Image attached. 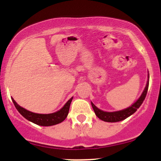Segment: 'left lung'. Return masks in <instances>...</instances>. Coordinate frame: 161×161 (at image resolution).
<instances>
[{"label":"left lung","mask_w":161,"mask_h":161,"mask_svg":"<svg viewBox=\"0 0 161 161\" xmlns=\"http://www.w3.org/2000/svg\"><path fill=\"white\" fill-rule=\"evenodd\" d=\"M148 85H149V74H148V80H147V84H146L145 88L142 92V95L138 98L133 104L131 105L129 108L124 109V110H119V111L115 112H105L103 110H100L95 106L93 103L92 102V106L93 108L94 111H95L96 116L99 118L101 120L105 122H109V123H116V122H119L123 120V119H126L129 116L133 114L136 110L139 108L142 103H143L144 100H145L146 95H147V89H148Z\"/></svg>","instance_id":"1"}]
</instances>
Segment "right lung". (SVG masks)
Instances as JSON below:
<instances>
[{
  "label": "right lung",
  "mask_w": 161,
  "mask_h": 161,
  "mask_svg": "<svg viewBox=\"0 0 161 161\" xmlns=\"http://www.w3.org/2000/svg\"><path fill=\"white\" fill-rule=\"evenodd\" d=\"M72 100H73V97H71L58 111L49 114H36V113H32L25 110V108L20 107L12 97V101L15 105L16 110L19 111V114L23 117H25L28 120L32 122L35 124L42 125V126H50V125L58 124V123H60L64 121L69 114V106Z\"/></svg>",
  "instance_id": "obj_1"
}]
</instances>
